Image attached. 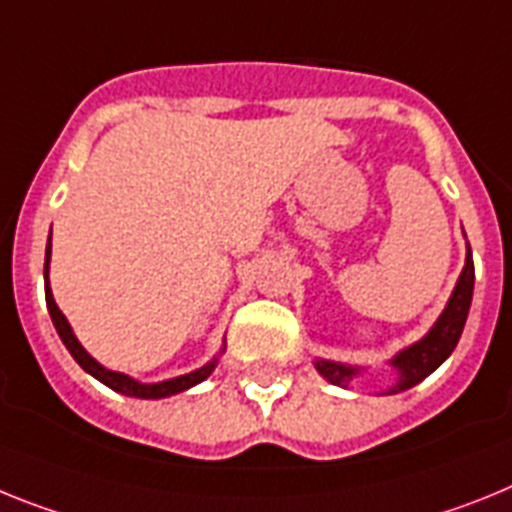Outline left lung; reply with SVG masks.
Returning <instances> with one entry per match:
<instances>
[{
  "mask_svg": "<svg viewBox=\"0 0 512 512\" xmlns=\"http://www.w3.org/2000/svg\"><path fill=\"white\" fill-rule=\"evenodd\" d=\"M471 293H474V260H471L469 242H466L464 270H461L459 281H456L446 306H443L441 317L435 319L433 327H430L420 340H415L412 345L402 348L394 358H391L389 366L397 371V379H394L391 386H386L381 394H399V391L412 389V386L420 384L422 379H428L430 373L446 361L448 355L453 353V348H456L461 332H464V324L466 317H469L471 306ZM314 368H317L322 379H327L335 386H342V389H348V386L363 373L361 366L327 361V358H314Z\"/></svg>",
  "mask_w": 512,
  "mask_h": 512,
  "instance_id": "1",
  "label": "left lung"
}]
</instances>
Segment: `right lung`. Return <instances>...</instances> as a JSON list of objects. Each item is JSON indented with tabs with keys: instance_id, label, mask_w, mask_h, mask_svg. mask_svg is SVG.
Returning <instances> with one entry per match:
<instances>
[{
	"instance_id": "1",
	"label": "right lung",
	"mask_w": 512,
	"mask_h": 512,
	"mask_svg": "<svg viewBox=\"0 0 512 512\" xmlns=\"http://www.w3.org/2000/svg\"><path fill=\"white\" fill-rule=\"evenodd\" d=\"M48 270H51V237H48V242H46V265H43V281H46V304H48V314H51V319H53V327H56V332H59L61 342L66 345V350L71 353V358H74V361H77L84 371L90 373V376H95L100 384L110 386V389L118 391V394H126V397H136V399H164V397H172V394H180V391L193 389L195 384H201V381H206L208 376H211L213 368H216V363H219L221 353L226 350V340H224V345H221L219 353L213 355L206 366L195 368V371H190V373H182V376H175V379L157 381V384H144V381L133 379V376H128V373L110 371V368H105L102 363H97L95 358H92V355L82 348V342L77 340V335H74V330H71L69 319H66L64 311L56 306V301H53L51 281H48Z\"/></svg>"
}]
</instances>
